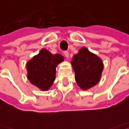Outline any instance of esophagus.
Instances as JSON below:
<instances>
[{
	"instance_id": "obj_1",
	"label": "esophagus",
	"mask_w": 129,
	"mask_h": 129,
	"mask_svg": "<svg viewBox=\"0 0 129 129\" xmlns=\"http://www.w3.org/2000/svg\"><path fill=\"white\" fill-rule=\"evenodd\" d=\"M63 54H64V56H66V57H68V56H69V53H68V51H64V52H63Z\"/></svg>"
}]
</instances>
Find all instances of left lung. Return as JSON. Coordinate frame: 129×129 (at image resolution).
Listing matches in <instances>:
<instances>
[{
	"instance_id": "8db88e82",
	"label": "left lung",
	"mask_w": 129,
	"mask_h": 129,
	"mask_svg": "<svg viewBox=\"0 0 129 129\" xmlns=\"http://www.w3.org/2000/svg\"><path fill=\"white\" fill-rule=\"evenodd\" d=\"M71 64L75 73L76 82L81 89H88L100 80L104 69L102 61L86 48H81L73 56Z\"/></svg>"
}]
</instances>
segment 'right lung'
Masks as SVG:
<instances>
[{"label":"right lung","instance_id":"right-lung-1","mask_svg":"<svg viewBox=\"0 0 129 129\" xmlns=\"http://www.w3.org/2000/svg\"><path fill=\"white\" fill-rule=\"evenodd\" d=\"M63 59L61 54H52L43 48L27 63V79L41 90H48L55 79L56 67Z\"/></svg>","mask_w":129,"mask_h":129}]
</instances>
